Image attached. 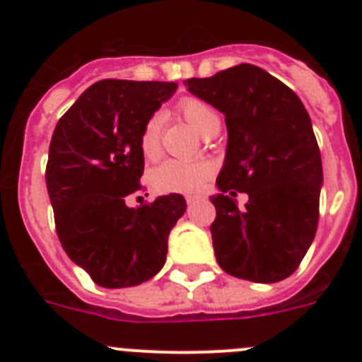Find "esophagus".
Wrapping results in <instances>:
<instances>
[{"label": "esophagus", "mask_w": 362, "mask_h": 362, "mask_svg": "<svg viewBox=\"0 0 362 362\" xmlns=\"http://www.w3.org/2000/svg\"><path fill=\"white\" fill-rule=\"evenodd\" d=\"M197 199H199V196H187V203L188 204H194Z\"/></svg>", "instance_id": "esophagus-1"}]
</instances>
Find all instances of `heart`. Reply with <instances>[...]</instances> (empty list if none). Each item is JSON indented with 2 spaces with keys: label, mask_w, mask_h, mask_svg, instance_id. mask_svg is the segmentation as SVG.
I'll list each match as a JSON object with an SVG mask.
<instances>
[{
  "label": "heart",
  "mask_w": 362,
  "mask_h": 362,
  "mask_svg": "<svg viewBox=\"0 0 362 362\" xmlns=\"http://www.w3.org/2000/svg\"><path fill=\"white\" fill-rule=\"evenodd\" d=\"M177 112L190 124H194L203 136H212L219 130V114L214 110L212 105L199 98H183L177 103ZM159 130H161V117L152 116L143 124L139 134V148L146 159L158 158L159 153ZM214 165L209 161H179L168 159L156 166L150 174V183L158 192H181L192 194L204 187V183L212 177Z\"/></svg>",
  "instance_id": "b5f03b06"
}]
</instances>
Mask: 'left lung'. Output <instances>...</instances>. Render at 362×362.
Masks as SVG:
<instances>
[{"instance_id":"8db88e82","label":"left lung","mask_w":362,"mask_h":362,"mask_svg":"<svg viewBox=\"0 0 362 362\" xmlns=\"http://www.w3.org/2000/svg\"><path fill=\"white\" fill-rule=\"evenodd\" d=\"M188 92L225 114L228 143L210 197L219 267L252 283H277L297 270L319 221L322 165L308 112L292 88L241 63L212 78L185 81ZM249 194L245 211L233 197Z\"/></svg>"}]
</instances>
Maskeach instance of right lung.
Masks as SVG:
<instances>
[{"instance_id": "1", "label": "right lung", "mask_w": 362, "mask_h": 362, "mask_svg": "<svg viewBox=\"0 0 362 362\" xmlns=\"http://www.w3.org/2000/svg\"><path fill=\"white\" fill-rule=\"evenodd\" d=\"M175 83L103 79L88 86L57 121L49 148L47 190L57 238L74 263L103 288H127L163 268L168 235L187 210L179 194L139 209L143 124L175 92Z\"/></svg>"}]
</instances>
